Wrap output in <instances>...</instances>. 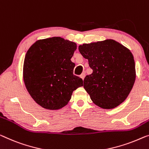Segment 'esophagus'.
<instances>
[{"mask_svg": "<svg viewBox=\"0 0 149 149\" xmlns=\"http://www.w3.org/2000/svg\"><path fill=\"white\" fill-rule=\"evenodd\" d=\"M80 77H81L82 79H84V77H85V74H81L80 75Z\"/></svg>", "mask_w": 149, "mask_h": 149, "instance_id": "esophagus-1", "label": "esophagus"}]
</instances>
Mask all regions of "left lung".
<instances>
[{
  "mask_svg": "<svg viewBox=\"0 0 149 149\" xmlns=\"http://www.w3.org/2000/svg\"><path fill=\"white\" fill-rule=\"evenodd\" d=\"M78 49L93 70L84 79V88L93 102L104 109L123 103L136 79L131 52L113 39L84 43Z\"/></svg>",
  "mask_w": 149,
  "mask_h": 149,
  "instance_id": "1",
  "label": "left lung"
}]
</instances>
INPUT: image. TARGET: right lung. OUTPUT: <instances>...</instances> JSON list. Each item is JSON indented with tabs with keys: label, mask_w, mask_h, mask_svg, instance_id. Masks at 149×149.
I'll return each instance as SVG.
<instances>
[{
	"label": "right lung",
	"mask_w": 149,
	"mask_h": 149,
	"mask_svg": "<svg viewBox=\"0 0 149 149\" xmlns=\"http://www.w3.org/2000/svg\"><path fill=\"white\" fill-rule=\"evenodd\" d=\"M77 45L60 37L39 39L30 47L23 64V80L32 98L47 110L67 105L72 93L83 86L73 74L71 61Z\"/></svg>",
	"instance_id": "right-lung-1"
}]
</instances>
